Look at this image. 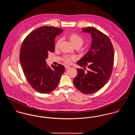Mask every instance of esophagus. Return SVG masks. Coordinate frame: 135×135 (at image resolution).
<instances>
[{"label":"esophagus","mask_w":135,"mask_h":135,"mask_svg":"<svg viewBox=\"0 0 135 135\" xmlns=\"http://www.w3.org/2000/svg\"><path fill=\"white\" fill-rule=\"evenodd\" d=\"M70 68V67L69 66H68V65H65V68L66 70H67V69H69Z\"/></svg>","instance_id":"1"}]
</instances>
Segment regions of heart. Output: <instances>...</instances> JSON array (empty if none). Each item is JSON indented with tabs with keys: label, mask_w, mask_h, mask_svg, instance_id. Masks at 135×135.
Masks as SVG:
<instances>
[{
	"label": "heart",
	"mask_w": 135,
	"mask_h": 135,
	"mask_svg": "<svg viewBox=\"0 0 135 135\" xmlns=\"http://www.w3.org/2000/svg\"><path fill=\"white\" fill-rule=\"evenodd\" d=\"M68 37L75 47L77 46H81V45L83 44V38L79 35H78L76 33H71L68 35ZM61 42V39H58L57 40L55 45V47L56 49H58V48L60 47ZM75 60H76V58L74 56H65L63 58V60L64 62L66 63V64H70L72 61H74Z\"/></svg>",
	"instance_id": "heart-1"
}]
</instances>
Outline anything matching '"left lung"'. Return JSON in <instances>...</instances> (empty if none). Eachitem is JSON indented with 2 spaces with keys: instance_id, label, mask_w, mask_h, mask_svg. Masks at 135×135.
<instances>
[{
  "instance_id": "left-lung-1",
  "label": "left lung",
  "mask_w": 135,
  "mask_h": 135,
  "mask_svg": "<svg viewBox=\"0 0 135 135\" xmlns=\"http://www.w3.org/2000/svg\"><path fill=\"white\" fill-rule=\"evenodd\" d=\"M83 32L90 33L92 42L89 51L77 64L89 69L87 72L76 69L77 75L73 83L77 89L85 94H92L101 89L111 75L114 63V49L108 36L95 27H88Z\"/></svg>"
}]
</instances>
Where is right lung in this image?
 Masks as SVG:
<instances>
[{
  "instance_id": "right-lung-1",
  "label": "right lung",
  "mask_w": 135,
  "mask_h": 135,
  "mask_svg": "<svg viewBox=\"0 0 135 135\" xmlns=\"http://www.w3.org/2000/svg\"><path fill=\"white\" fill-rule=\"evenodd\" d=\"M63 30L42 26L30 33L22 42L20 61L30 85L39 93L49 94L58 86L65 68L61 64L47 65L49 52L55 51V39Z\"/></svg>"
}]
</instances>
